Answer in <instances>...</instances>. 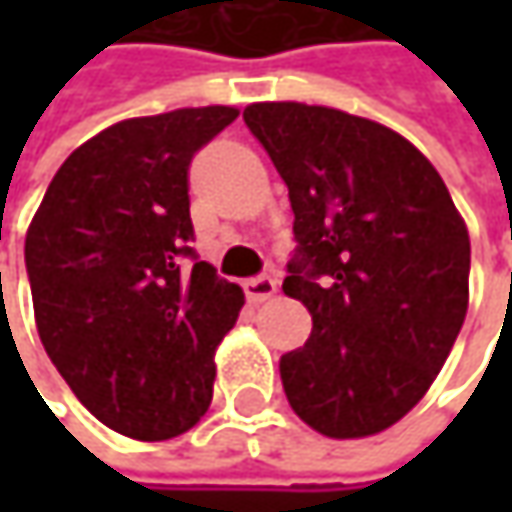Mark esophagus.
Segmentation results:
<instances>
[{
    "label": "esophagus",
    "instance_id": "obj_1",
    "mask_svg": "<svg viewBox=\"0 0 512 512\" xmlns=\"http://www.w3.org/2000/svg\"><path fill=\"white\" fill-rule=\"evenodd\" d=\"M245 296L247 302H267V299H273L276 296V279L273 276H253V279H245Z\"/></svg>",
    "mask_w": 512,
    "mask_h": 512
}]
</instances>
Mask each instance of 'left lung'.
<instances>
[{"instance_id": "obj_1", "label": "left lung", "mask_w": 512, "mask_h": 512, "mask_svg": "<svg viewBox=\"0 0 512 512\" xmlns=\"http://www.w3.org/2000/svg\"><path fill=\"white\" fill-rule=\"evenodd\" d=\"M242 116L285 179L296 250L282 290L313 319L279 362L287 402L322 436H373L422 399L462 330L467 227L396 130L302 102Z\"/></svg>"}]
</instances>
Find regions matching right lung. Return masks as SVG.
Segmentation results:
<instances>
[{
    "label": "right lung",
    "instance_id": "right-lung-1",
    "mask_svg": "<svg viewBox=\"0 0 512 512\" xmlns=\"http://www.w3.org/2000/svg\"><path fill=\"white\" fill-rule=\"evenodd\" d=\"M236 108L125 119L56 170L25 239L36 330L76 399L110 430L165 442L213 399V353L245 305L199 262L187 170Z\"/></svg>",
    "mask_w": 512,
    "mask_h": 512
}]
</instances>
